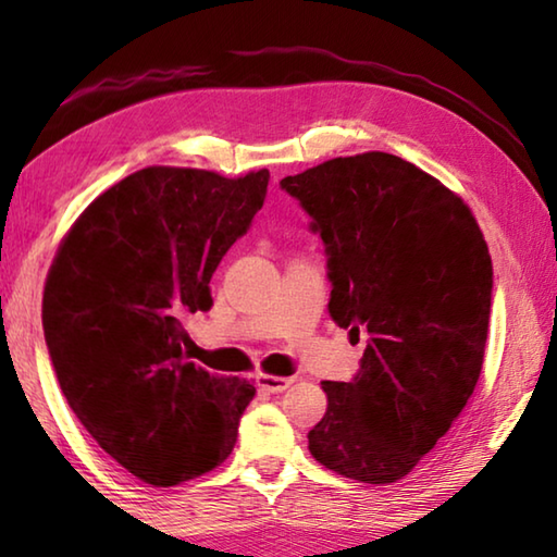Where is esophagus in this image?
<instances>
[{
	"mask_svg": "<svg viewBox=\"0 0 557 557\" xmlns=\"http://www.w3.org/2000/svg\"><path fill=\"white\" fill-rule=\"evenodd\" d=\"M256 383H258V388L268 391V393H282V391H287V388H289V385H292V379H280V375L260 373L258 379H256Z\"/></svg>",
	"mask_w": 557,
	"mask_h": 557,
	"instance_id": "obj_1",
	"label": "esophagus"
}]
</instances>
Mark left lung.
Segmentation results:
<instances>
[{"label": "left lung", "instance_id": "obj_1", "mask_svg": "<svg viewBox=\"0 0 557 557\" xmlns=\"http://www.w3.org/2000/svg\"><path fill=\"white\" fill-rule=\"evenodd\" d=\"M326 248L329 314L369 334L351 383L324 381L309 451L366 484L398 482L476 388L494 270L469 206L385 152L336 157L280 182Z\"/></svg>", "mask_w": 557, "mask_h": 557}]
</instances>
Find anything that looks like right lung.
I'll return each instance as SVG.
<instances>
[{
    "label": "right lung",
    "instance_id": "add662e5",
    "mask_svg": "<svg viewBox=\"0 0 557 557\" xmlns=\"http://www.w3.org/2000/svg\"><path fill=\"white\" fill-rule=\"evenodd\" d=\"M270 172L225 178L147 166L65 235L44 289V336L75 418L129 474L174 486L231 455L256 385L188 363L182 319L262 209Z\"/></svg>",
    "mask_w": 557,
    "mask_h": 557
}]
</instances>
